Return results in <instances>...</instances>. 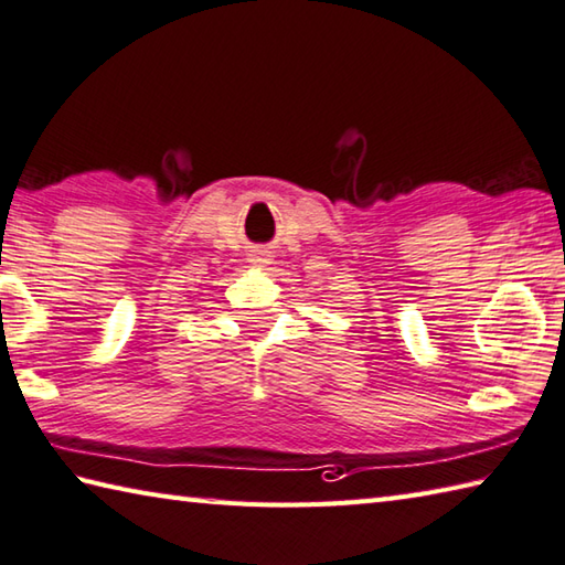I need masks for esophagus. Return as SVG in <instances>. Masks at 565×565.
<instances>
[{
	"label": "esophagus",
	"instance_id": "esophagus-1",
	"mask_svg": "<svg viewBox=\"0 0 565 565\" xmlns=\"http://www.w3.org/2000/svg\"><path fill=\"white\" fill-rule=\"evenodd\" d=\"M250 263H253V266L263 268V266H268V263H270V256H268V253H263V250L250 253Z\"/></svg>",
	"mask_w": 565,
	"mask_h": 565
}]
</instances>
